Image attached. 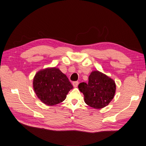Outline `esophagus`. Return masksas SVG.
Instances as JSON below:
<instances>
[{
  "instance_id": "1",
  "label": "esophagus",
  "mask_w": 146,
  "mask_h": 146,
  "mask_svg": "<svg viewBox=\"0 0 146 146\" xmlns=\"http://www.w3.org/2000/svg\"><path fill=\"white\" fill-rule=\"evenodd\" d=\"M72 85H73V86H74V87H75V88L77 87V86H78V82H74L72 83Z\"/></svg>"
}]
</instances>
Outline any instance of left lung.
I'll return each mask as SVG.
<instances>
[{
  "instance_id": "1",
  "label": "left lung",
  "mask_w": 146,
  "mask_h": 146,
  "mask_svg": "<svg viewBox=\"0 0 146 146\" xmlns=\"http://www.w3.org/2000/svg\"><path fill=\"white\" fill-rule=\"evenodd\" d=\"M78 89L84 95L85 102L95 109L107 106L116 92V83L112 78L99 70H94L88 78V83H80Z\"/></svg>"
}]
</instances>
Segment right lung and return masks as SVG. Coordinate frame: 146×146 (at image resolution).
<instances>
[{"instance_id":"obj_1","label":"right lung","mask_w":146,"mask_h":146,"mask_svg":"<svg viewBox=\"0 0 146 146\" xmlns=\"http://www.w3.org/2000/svg\"><path fill=\"white\" fill-rule=\"evenodd\" d=\"M33 86L38 99L48 106L62 102L73 88L67 76L55 67L39 70L33 78Z\"/></svg>"}]
</instances>
